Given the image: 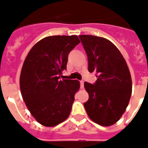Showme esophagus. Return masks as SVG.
Listing matches in <instances>:
<instances>
[{"instance_id":"1","label":"esophagus","mask_w":148,"mask_h":148,"mask_svg":"<svg viewBox=\"0 0 148 148\" xmlns=\"http://www.w3.org/2000/svg\"><path fill=\"white\" fill-rule=\"evenodd\" d=\"M84 82L83 81V80H81V81H80V88H81V89H84Z\"/></svg>"}]
</instances>
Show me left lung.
Listing matches in <instances>:
<instances>
[{"mask_svg": "<svg viewBox=\"0 0 148 148\" xmlns=\"http://www.w3.org/2000/svg\"><path fill=\"white\" fill-rule=\"evenodd\" d=\"M88 57V70L96 72L95 84L84 83L89 99L84 104L88 116L102 126L114 125L122 116L132 95V78L117 47L106 38L80 35Z\"/></svg>", "mask_w": 148, "mask_h": 148, "instance_id": "1", "label": "left lung"}]
</instances>
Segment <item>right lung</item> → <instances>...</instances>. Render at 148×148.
Returning a JSON list of instances; mask_svg holds the SVG:
<instances>
[{
	"mask_svg": "<svg viewBox=\"0 0 148 148\" xmlns=\"http://www.w3.org/2000/svg\"><path fill=\"white\" fill-rule=\"evenodd\" d=\"M80 42L77 35L49 36L36 43L25 59L19 79L22 99L43 126H56L70 114L80 82L59 78L66 70L68 54Z\"/></svg>",
	"mask_w": 148,
	"mask_h": 148,
	"instance_id": "obj_1",
	"label": "right lung"
}]
</instances>
